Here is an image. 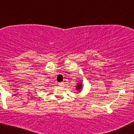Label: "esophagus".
Segmentation results:
<instances>
[{"mask_svg":"<svg viewBox=\"0 0 134 134\" xmlns=\"http://www.w3.org/2000/svg\"><path fill=\"white\" fill-rule=\"evenodd\" d=\"M58 85L60 86H64V83H63V82H60V83H58Z\"/></svg>","mask_w":134,"mask_h":134,"instance_id":"obj_1","label":"esophagus"}]
</instances>
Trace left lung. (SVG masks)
<instances>
[{
	"mask_svg": "<svg viewBox=\"0 0 134 134\" xmlns=\"http://www.w3.org/2000/svg\"><path fill=\"white\" fill-rule=\"evenodd\" d=\"M81 87H82V84H81V83H79V84H78L77 86L76 89H77V90H81Z\"/></svg>",
	"mask_w": 134,
	"mask_h": 134,
	"instance_id": "1",
	"label": "left lung"
}]
</instances>
